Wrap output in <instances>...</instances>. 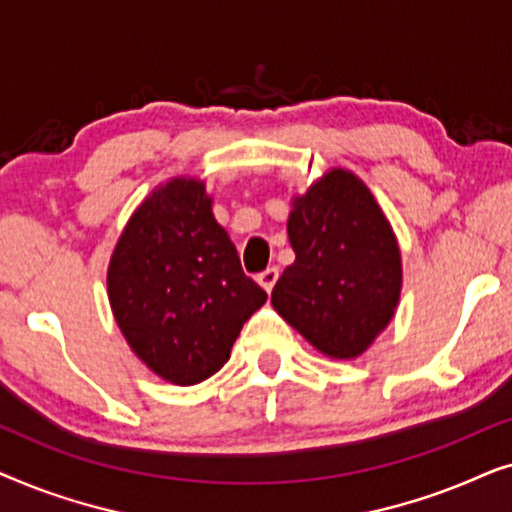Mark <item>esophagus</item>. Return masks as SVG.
I'll return each mask as SVG.
<instances>
[{
    "instance_id": "34e87169",
    "label": "esophagus",
    "mask_w": 512,
    "mask_h": 512,
    "mask_svg": "<svg viewBox=\"0 0 512 512\" xmlns=\"http://www.w3.org/2000/svg\"><path fill=\"white\" fill-rule=\"evenodd\" d=\"M258 284H261L263 286V289L265 291H272V286H275L277 284V279H279V270L275 268V265H272V268H265L263 272H258Z\"/></svg>"
}]
</instances>
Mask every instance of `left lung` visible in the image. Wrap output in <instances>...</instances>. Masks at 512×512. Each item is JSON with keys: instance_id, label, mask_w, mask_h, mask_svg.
I'll return each instance as SVG.
<instances>
[{"instance_id": "obj_1", "label": "left lung", "mask_w": 512, "mask_h": 512, "mask_svg": "<svg viewBox=\"0 0 512 512\" xmlns=\"http://www.w3.org/2000/svg\"><path fill=\"white\" fill-rule=\"evenodd\" d=\"M289 242L296 261L272 307L333 359L366 352L401 296V254L373 193L352 172H328L293 202Z\"/></svg>"}]
</instances>
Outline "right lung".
<instances>
[{
    "label": "right lung",
    "mask_w": 512,
    "mask_h": 512,
    "mask_svg": "<svg viewBox=\"0 0 512 512\" xmlns=\"http://www.w3.org/2000/svg\"><path fill=\"white\" fill-rule=\"evenodd\" d=\"M107 284L132 352L181 387L219 373L244 321L268 300L244 275L205 184L191 179H174L139 205Z\"/></svg>",
    "instance_id": "right-lung-1"
}]
</instances>
